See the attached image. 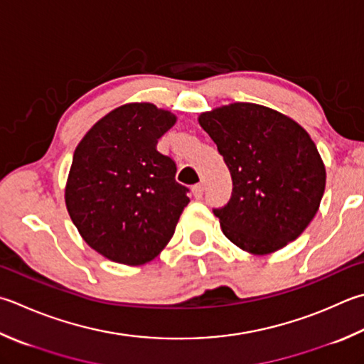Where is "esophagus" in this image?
<instances>
[{"mask_svg":"<svg viewBox=\"0 0 364 364\" xmlns=\"http://www.w3.org/2000/svg\"><path fill=\"white\" fill-rule=\"evenodd\" d=\"M191 191H193V196L196 198V200H200V198H203V193H204V185L203 183H196V185H193V188H191Z\"/></svg>","mask_w":364,"mask_h":364,"instance_id":"esophagus-1","label":"esophagus"}]
</instances>
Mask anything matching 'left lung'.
<instances>
[{"mask_svg": "<svg viewBox=\"0 0 364 364\" xmlns=\"http://www.w3.org/2000/svg\"><path fill=\"white\" fill-rule=\"evenodd\" d=\"M198 122L232 179L230 201L212 209L223 235L253 255L294 241L317 214L326 182L325 164L306 129L253 102L217 107Z\"/></svg>", "mask_w": 364, "mask_h": 364, "instance_id": "1", "label": "left lung"}]
</instances>
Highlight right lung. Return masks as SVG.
Returning <instances> with one entry per match:
<instances>
[{
	"label": "right lung",
	"mask_w": 364,
	"mask_h": 364,
	"mask_svg": "<svg viewBox=\"0 0 364 364\" xmlns=\"http://www.w3.org/2000/svg\"><path fill=\"white\" fill-rule=\"evenodd\" d=\"M176 115L129 102L105 115L75 147L65 201L84 241L115 263L154 259L174 235L188 188L156 150Z\"/></svg>",
	"instance_id": "right-lung-1"
}]
</instances>
